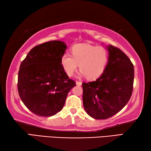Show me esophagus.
Listing matches in <instances>:
<instances>
[{
    "mask_svg": "<svg viewBox=\"0 0 151 151\" xmlns=\"http://www.w3.org/2000/svg\"><path fill=\"white\" fill-rule=\"evenodd\" d=\"M76 85L77 86H81V81H76Z\"/></svg>",
    "mask_w": 151,
    "mask_h": 151,
    "instance_id": "1",
    "label": "esophagus"
}]
</instances>
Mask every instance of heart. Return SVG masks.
Returning <instances> with one entry per match:
<instances>
[{
	"label": "heart",
	"mask_w": 151,
	"mask_h": 151,
	"mask_svg": "<svg viewBox=\"0 0 151 151\" xmlns=\"http://www.w3.org/2000/svg\"><path fill=\"white\" fill-rule=\"evenodd\" d=\"M108 60L109 53L104 47L77 44L71 48V55L65 53L61 56V64L68 76L73 75L79 64L80 76L95 80L105 71Z\"/></svg>",
	"instance_id": "heart-1"
}]
</instances>
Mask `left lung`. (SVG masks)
Here are the masks:
<instances>
[{
	"instance_id": "left-lung-1",
	"label": "left lung",
	"mask_w": 151,
	"mask_h": 151,
	"mask_svg": "<svg viewBox=\"0 0 151 151\" xmlns=\"http://www.w3.org/2000/svg\"><path fill=\"white\" fill-rule=\"evenodd\" d=\"M109 60L97 80L82 83L86 112L97 120L112 116L127 105L132 96L134 70L131 61L120 49L106 47Z\"/></svg>"
}]
</instances>
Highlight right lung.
Here are the masks:
<instances>
[{
  "label": "right lung",
  "instance_id": "1",
  "mask_svg": "<svg viewBox=\"0 0 151 151\" xmlns=\"http://www.w3.org/2000/svg\"><path fill=\"white\" fill-rule=\"evenodd\" d=\"M66 44L51 41L37 45L20 65L18 92L24 106L41 116L60 112L68 92L76 82L69 78L61 64Z\"/></svg>",
  "mask_w": 151,
  "mask_h": 151
}]
</instances>
